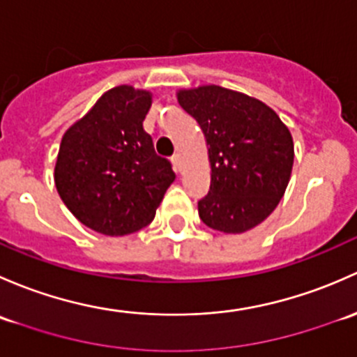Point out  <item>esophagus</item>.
<instances>
[{
	"mask_svg": "<svg viewBox=\"0 0 357 357\" xmlns=\"http://www.w3.org/2000/svg\"><path fill=\"white\" fill-rule=\"evenodd\" d=\"M172 160H174V165H175V168H177V172H182V154L175 153Z\"/></svg>",
	"mask_w": 357,
	"mask_h": 357,
	"instance_id": "1",
	"label": "esophagus"
}]
</instances>
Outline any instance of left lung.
Listing matches in <instances>:
<instances>
[{
  "label": "left lung",
  "mask_w": 357,
  "mask_h": 357,
  "mask_svg": "<svg viewBox=\"0 0 357 357\" xmlns=\"http://www.w3.org/2000/svg\"><path fill=\"white\" fill-rule=\"evenodd\" d=\"M177 98L209 146L211 185L197 203L199 218L225 234L255 229L287 189L294 163L289 128L270 106L225 87L183 89Z\"/></svg>",
  "instance_id": "obj_1"
}]
</instances>
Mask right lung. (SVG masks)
<instances>
[{
    "instance_id": "1",
    "label": "right lung",
    "mask_w": 357,
    "mask_h": 357,
    "mask_svg": "<svg viewBox=\"0 0 357 357\" xmlns=\"http://www.w3.org/2000/svg\"><path fill=\"white\" fill-rule=\"evenodd\" d=\"M149 108L148 91L113 87L61 139L56 190L72 215L99 234L144 229L175 180L142 128Z\"/></svg>"
}]
</instances>
